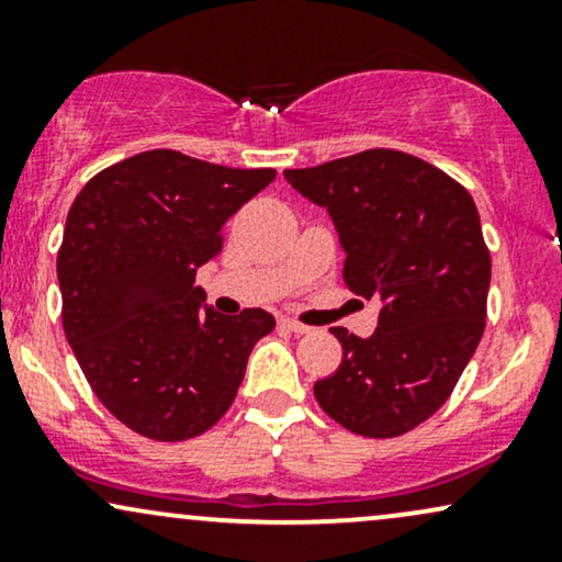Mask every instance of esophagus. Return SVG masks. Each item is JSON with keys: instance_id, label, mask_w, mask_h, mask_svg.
Here are the masks:
<instances>
[{"instance_id": "esophagus-1", "label": "esophagus", "mask_w": 562, "mask_h": 562, "mask_svg": "<svg viewBox=\"0 0 562 562\" xmlns=\"http://www.w3.org/2000/svg\"><path fill=\"white\" fill-rule=\"evenodd\" d=\"M280 327H285V330L295 333V335H306L308 330H312V327H308V325H301V322H295V319H290V317H282L280 319Z\"/></svg>"}]
</instances>
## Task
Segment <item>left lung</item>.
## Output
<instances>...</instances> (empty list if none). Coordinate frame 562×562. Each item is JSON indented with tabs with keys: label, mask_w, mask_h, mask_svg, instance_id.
<instances>
[{
	"label": "left lung",
	"mask_w": 562,
	"mask_h": 562,
	"mask_svg": "<svg viewBox=\"0 0 562 562\" xmlns=\"http://www.w3.org/2000/svg\"><path fill=\"white\" fill-rule=\"evenodd\" d=\"M285 179L330 214L346 285L380 301L370 338L333 327L344 362L314 396L351 434L402 436L447 402L479 348L492 282L479 209L449 173L385 147Z\"/></svg>",
	"instance_id": "8db88e82"
}]
</instances>
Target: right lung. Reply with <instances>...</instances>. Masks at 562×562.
I'll list each match as a JSON object with an SVG mask.
<instances>
[{"instance_id": "add662e5", "label": "right lung", "mask_w": 562, "mask_h": 562, "mask_svg": "<svg viewBox=\"0 0 562 562\" xmlns=\"http://www.w3.org/2000/svg\"><path fill=\"white\" fill-rule=\"evenodd\" d=\"M274 177L147 150L97 173L70 205L57 250L63 330L97 398L134 434H205L274 330L263 308L224 317L195 288L227 218Z\"/></svg>"}]
</instances>
